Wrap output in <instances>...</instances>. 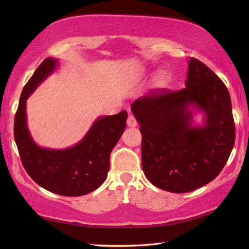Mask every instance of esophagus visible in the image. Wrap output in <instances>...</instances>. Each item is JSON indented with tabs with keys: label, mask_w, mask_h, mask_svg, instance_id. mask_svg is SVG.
I'll list each match as a JSON object with an SVG mask.
<instances>
[{
	"label": "esophagus",
	"mask_w": 249,
	"mask_h": 249,
	"mask_svg": "<svg viewBox=\"0 0 249 249\" xmlns=\"http://www.w3.org/2000/svg\"><path fill=\"white\" fill-rule=\"evenodd\" d=\"M127 126H128V127H130V128L136 127V126H137V121H136V119L134 118L133 115H129V116H128V119H127Z\"/></svg>",
	"instance_id": "1"
}]
</instances>
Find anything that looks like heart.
I'll use <instances>...</instances> for the list:
<instances>
[{
  "label": "heart",
  "mask_w": 249,
  "mask_h": 249,
  "mask_svg": "<svg viewBox=\"0 0 249 249\" xmlns=\"http://www.w3.org/2000/svg\"><path fill=\"white\" fill-rule=\"evenodd\" d=\"M145 75L144 72L141 73V77H143ZM171 83V76L169 75V72L165 71H160L156 72V75L154 76L152 80V88L154 89H157V91H160V89H167Z\"/></svg>",
  "instance_id": "1"
}]
</instances>
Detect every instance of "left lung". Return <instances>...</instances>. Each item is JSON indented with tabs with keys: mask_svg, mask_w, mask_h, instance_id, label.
Masks as SVG:
<instances>
[{
	"mask_svg": "<svg viewBox=\"0 0 249 249\" xmlns=\"http://www.w3.org/2000/svg\"><path fill=\"white\" fill-rule=\"evenodd\" d=\"M140 124L142 169L154 186L188 193L223 170L235 140L230 94L215 72L192 57L185 88L151 92L131 105ZM198 113L203 123H194Z\"/></svg>",
	"mask_w": 249,
	"mask_h": 249,
	"instance_id": "obj_1",
	"label": "left lung"
}]
</instances>
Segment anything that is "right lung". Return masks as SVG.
<instances>
[{
  "mask_svg": "<svg viewBox=\"0 0 249 249\" xmlns=\"http://www.w3.org/2000/svg\"><path fill=\"white\" fill-rule=\"evenodd\" d=\"M57 66L59 60L47 57L25 84L15 115L14 137L22 165L34 182L53 194L78 197L92 193L107 178L110 153L124 133L127 112L99 116L78 143L66 149L38 145L28 127L26 100Z\"/></svg>",
  "mask_w": 249,
  "mask_h": 249,
  "instance_id": "1",
  "label": "right lung"
}]
</instances>
